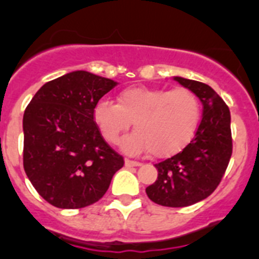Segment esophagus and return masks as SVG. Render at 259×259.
<instances>
[{"mask_svg": "<svg viewBox=\"0 0 259 259\" xmlns=\"http://www.w3.org/2000/svg\"><path fill=\"white\" fill-rule=\"evenodd\" d=\"M124 164H125V167H139V166H141L140 162L131 161V159H125Z\"/></svg>", "mask_w": 259, "mask_h": 259, "instance_id": "esophagus-1", "label": "esophagus"}]
</instances>
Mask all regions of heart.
Wrapping results in <instances>:
<instances>
[{"mask_svg": "<svg viewBox=\"0 0 259 259\" xmlns=\"http://www.w3.org/2000/svg\"><path fill=\"white\" fill-rule=\"evenodd\" d=\"M93 119L109 144L118 143L134 122L136 131L123 139V150L168 158L182 152L197 132L201 104L188 88L131 87L119 93L116 104L98 101Z\"/></svg>", "mask_w": 259, "mask_h": 259, "instance_id": "heart-1", "label": "heart"}]
</instances>
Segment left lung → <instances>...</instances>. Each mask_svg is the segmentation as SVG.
<instances>
[{
    "instance_id": "1",
    "label": "left lung",
    "mask_w": 259,
    "mask_h": 259,
    "mask_svg": "<svg viewBox=\"0 0 259 259\" xmlns=\"http://www.w3.org/2000/svg\"><path fill=\"white\" fill-rule=\"evenodd\" d=\"M196 93L202 104V119L191 143L180 153L155 164L158 178L145 189L153 202L184 207L205 200L223 178L232 155L230 109L211 87L174 76Z\"/></svg>"
}]
</instances>
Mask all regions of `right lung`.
<instances>
[{
    "label": "right lung",
    "instance_id": "add662e5",
    "mask_svg": "<svg viewBox=\"0 0 259 259\" xmlns=\"http://www.w3.org/2000/svg\"><path fill=\"white\" fill-rule=\"evenodd\" d=\"M116 85L88 71H72L44 84L27 106L23 166L53 206L80 209L97 202L124 164L93 120L100 98Z\"/></svg>",
    "mask_w": 259,
    "mask_h": 259
}]
</instances>
